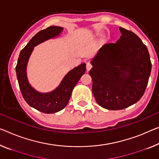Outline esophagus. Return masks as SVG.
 <instances>
[{
    "label": "esophagus",
    "mask_w": 159,
    "mask_h": 159,
    "mask_svg": "<svg viewBox=\"0 0 159 159\" xmlns=\"http://www.w3.org/2000/svg\"><path fill=\"white\" fill-rule=\"evenodd\" d=\"M92 65L91 64V62H90L89 61H87L86 63V68H87V71H89V70L92 68Z\"/></svg>",
    "instance_id": "34e87169"
}]
</instances>
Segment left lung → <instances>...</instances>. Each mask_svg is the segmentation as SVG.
Returning a JSON list of instances; mask_svg holds the SVG:
<instances>
[{"label": "left lung", "mask_w": 159, "mask_h": 159, "mask_svg": "<svg viewBox=\"0 0 159 159\" xmlns=\"http://www.w3.org/2000/svg\"><path fill=\"white\" fill-rule=\"evenodd\" d=\"M116 43H107L92 61V92L99 106L110 110L135 104L144 94L151 71L146 46L132 31L119 27Z\"/></svg>", "instance_id": "8db88e82"}]
</instances>
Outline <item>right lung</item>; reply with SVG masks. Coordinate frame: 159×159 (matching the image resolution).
Returning <instances> with one entry per match:
<instances>
[{
  "label": "right lung",
  "instance_id": "right-lung-1",
  "mask_svg": "<svg viewBox=\"0 0 159 159\" xmlns=\"http://www.w3.org/2000/svg\"><path fill=\"white\" fill-rule=\"evenodd\" d=\"M63 28L50 26L40 30L33 36L19 55L16 71L19 87L24 99L30 107L46 114L55 113L62 110L69 102L73 88L86 71V65L82 63L67 73L60 86L50 93H40L29 84L26 75V66L33 48L51 38L59 35Z\"/></svg>",
  "mask_w": 159,
  "mask_h": 159
}]
</instances>
